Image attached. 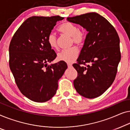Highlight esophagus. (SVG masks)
Here are the masks:
<instances>
[{
  "label": "esophagus",
  "mask_w": 130,
  "mask_h": 130,
  "mask_svg": "<svg viewBox=\"0 0 130 130\" xmlns=\"http://www.w3.org/2000/svg\"><path fill=\"white\" fill-rule=\"evenodd\" d=\"M68 68H71L72 67V65L71 63H68Z\"/></svg>",
  "instance_id": "34e87169"
}]
</instances>
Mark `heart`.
<instances>
[{
	"mask_svg": "<svg viewBox=\"0 0 130 130\" xmlns=\"http://www.w3.org/2000/svg\"><path fill=\"white\" fill-rule=\"evenodd\" d=\"M58 30L62 34L72 37L74 43L78 45L82 44L85 39L84 33L79 30V29L76 25L70 22H65L62 23L58 27ZM47 42L51 48L54 49L58 48L56 38L54 33L51 32L48 35L47 37ZM78 55V49L75 47H73L67 50H63L59 53L58 55V59L59 61H64L67 63H72L77 59Z\"/></svg>",
	"mask_w": 130,
	"mask_h": 130,
	"instance_id": "obj_1",
	"label": "heart"
}]
</instances>
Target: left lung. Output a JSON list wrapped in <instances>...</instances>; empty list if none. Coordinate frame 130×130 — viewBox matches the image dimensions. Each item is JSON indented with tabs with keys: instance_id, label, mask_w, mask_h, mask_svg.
<instances>
[{
	"instance_id": "left-lung-1",
	"label": "left lung",
	"mask_w": 130,
	"mask_h": 130,
	"mask_svg": "<svg viewBox=\"0 0 130 130\" xmlns=\"http://www.w3.org/2000/svg\"><path fill=\"white\" fill-rule=\"evenodd\" d=\"M67 21L83 27L88 32L77 63L74 86L87 98H96L112 85L121 59L120 38L105 18L97 13L67 18Z\"/></svg>"
}]
</instances>
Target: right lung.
Listing matches in <instances>:
<instances>
[{"label": "right lung", "instance_id": "1", "mask_svg": "<svg viewBox=\"0 0 130 130\" xmlns=\"http://www.w3.org/2000/svg\"><path fill=\"white\" fill-rule=\"evenodd\" d=\"M59 16H32L14 34L9 45V67L18 88L33 101L44 102L56 92L58 80L67 69L64 61L48 65L56 57L47 42Z\"/></svg>", "mask_w": 130, "mask_h": 130}]
</instances>
